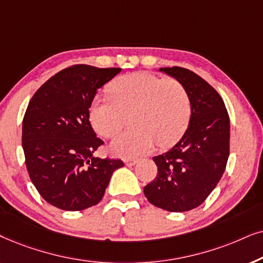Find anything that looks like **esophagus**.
Wrapping results in <instances>:
<instances>
[{
	"mask_svg": "<svg viewBox=\"0 0 263 263\" xmlns=\"http://www.w3.org/2000/svg\"><path fill=\"white\" fill-rule=\"evenodd\" d=\"M136 163H138V160L137 159H127V160H125L126 166H135Z\"/></svg>",
	"mask_w": 263,
	"mask_h": 263,
	"instance_id": "34e87169",
	"label": "esophagus"
}]
</instances>
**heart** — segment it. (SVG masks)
<instances>
[{
  "instance_id": "1",
  "label": "heart",
  "mask_w": 263,
  "mask_h": 263,
  "mask_svg": "<svg viewBox=\"0 0 263 263\" xmlns=\"http://www.w3.org/2000/svg\"><path fill=\"white\" fill-rule=\"evenodd\" d=\"M109 91L110 96L93 99L90 120L97 134L111 137L131 115V127L110 143V150L115 155H144L152 152L156 142L160 146H170L186 131L191 118V101L185 86L178 80L135 72L118 78Z\"/></svg>"
}]
</instances>
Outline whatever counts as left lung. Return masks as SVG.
<instances>
[{
    "instance_id": "obj_1",
    "label": "left lung",
    "mask_w": 263,
    "mask_h": 263,
    "mask_svg": "<svg viewBox=\"0 0 263 263\" xmlns=\"http://www.w3.org/2000/svg\"><path fill=\"white\" fill-rule=\"evenodd\" d=\"M186 89L191 118L180 141L162 155L154 156L157 176L144 187L155 207L181 213L197 208L214 190L230 155V119L221 97L190 69L162 67Z\"/></svg>"
}]
</instances>
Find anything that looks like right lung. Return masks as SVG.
Segmentation results:
<instances>
[{"instance_id": "add662e5", "label": "right lung", "mask_w": 263, "mask_h": 263, "mask_svg": "<svg viewBox=\"0 0 263 263\" xmlns=\"http://www.w3.org/2000/svg\"><path fill=\"white\" fill-rule=\"evenodd\" d=\"M121 68L73 65L47 80L31 99L23 120L26 168L37 191L62 211L77 212L102 199L121 160L93 156L102 139L89 108L97 90Z\"/></svg>"}]
</instances>
